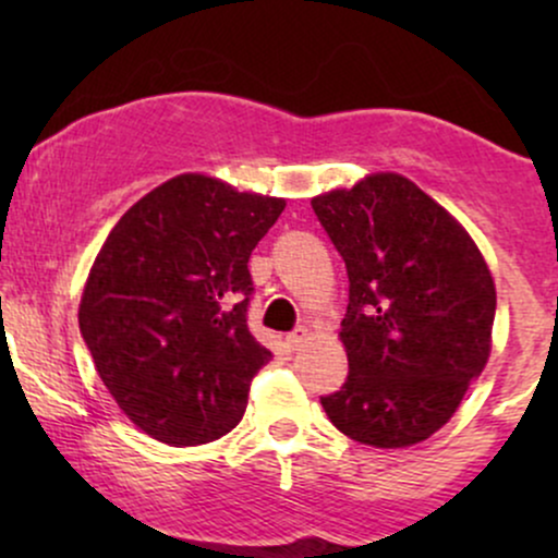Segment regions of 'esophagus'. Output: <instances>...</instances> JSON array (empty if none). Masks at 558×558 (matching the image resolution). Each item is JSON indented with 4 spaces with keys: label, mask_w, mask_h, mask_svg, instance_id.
<instances>
[{
    "label": "esophagus",
    "mask_w": 558,
    "mask_h": 558,
    "mask_svg": "<svg viewBox=\"0 0 558 558\" xmlns=\"http://www.w3.org/2000/svg\"><path fill=\"white\" fill-rule=\"evenodd\" d=\"M306 341H310V330H306V328H296V330L288 332V336H286V343H288V349H291V351H299Z\"/></svg>",
    "instance_id": "obj_1"
}]
</instances>
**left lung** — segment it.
Returning a JSON list of instances; mask_svg holds the SVG:
<instances>
[{
	"mask_svg": "<svg viewBox=\"0 0 558 558\" xmlns=\"http://www.w3.org/2000/svg\"><path fill=\"white\" fill-rule=\"evenodd\" d=\"M349 272V377L323 409L351 440L407 448L438 433L490 356L496 283L462 222L399 172L312 198Z\"/></svg>",
	"mask_w": 558,
	"mask_h": 558,
	"instance_id": "8db88e82",
	"label": "left lung"
}]
</instances>
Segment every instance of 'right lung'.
Masks as SVG:
<instances>
[{"label": "right lung", "instance_id": "1", "mask_svg": "<svg viewBox=\"0 0 558 558\" xmlns=\"http://www.w3.org/2000/svg\"><path fill=\"white\" fill-rule=\"evenodd\" d=\"M286 198L183 172L141 196L96 254L78 306L101 383L168 446L220 438L270 351L248 332V257Z\"/></svg>", "mask_w": 558, "mask_h": 558}]
</instances>
